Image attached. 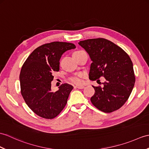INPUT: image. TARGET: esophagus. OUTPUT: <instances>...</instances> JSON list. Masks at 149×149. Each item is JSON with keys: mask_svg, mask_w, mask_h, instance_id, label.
I'll list each match as a JSON object with an SVG mask.
<instances>
[{"mask_svg": "<svg viewBox=\"0 0 149 149\" xmlns=\"http://www.w3.org/2000/svg\"><path fill=\"white\" fill-rule=\"evenodd\" d=\"M75 87L76 88H78V89H83V88H84V86H83V85H77V86H75Z\"/></svg>", "mask_w": 149, "mask_h": 149, "instance_id": "1", "label": "esophagus"}]
</instances>
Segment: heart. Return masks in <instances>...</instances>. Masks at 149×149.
Wrapping results in <instances>:
<instances>
[{
	"label": "heart",
	"mask_w": 149,
	"mask_h": 149,
	"mask_svg": "<svg viewBox=\"0 0 149 149\" xmlns=\"http://www.w3.org/2000/svg\"><path fill=\"white\" fill-rule=\"evenodd\" d=\"M81 51H77L74 52V53H77V52H79ZM70 81H71L72 82L74 83V84H81L82 82V75L81 74H79L77 75H74L72 76L70 79H69Z\"/></svg>",
	"instance_id": "1"
}]
</instances>
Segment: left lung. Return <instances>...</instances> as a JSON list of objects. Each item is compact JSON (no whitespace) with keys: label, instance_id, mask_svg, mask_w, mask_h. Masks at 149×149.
<instances>
[{"label":"left lung","instance_id":"left-lung-1","mask_svg":"<svg viewBox=\"0 0 149 149\" xmlns=\"http://www.w3.org/2000/svg\"><path fill=\"white\" fill-rule=\"evenodd\" d=\"M79 44L92 61L89 79L100 81L101 77L105 79L102 88L93 86L95 91L91 98L93 105L106 113L118 110L129 98L135 82L129 55L122 48L103 38L82 40Z\"/></svg>","mask_w":149,"mask_h":149}]
</instances>
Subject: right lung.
<instances>
[{
	"label": "right lung",
	"instance_id": "right-lung-1",
	"mask_svg": "<svg viewBox=\"0 0 149 149\" xmlns=\"http://www.w3.org/2000/svg\"><path fill=\"white\" fill-rule=\"evenodd\" d=\"M72 43L53 42L34 50L23 63L19 75L21 93L26 105L42 118L53 119L67 103L74 87L65 83L51 91L54 72L60 69V60L65 51L75 49Z\"/></svg>",
	"mask_w": 149,
	"mask_h": 149
}]
</instances>
